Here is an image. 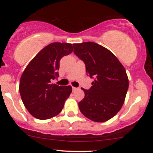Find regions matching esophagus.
Segmentation results:
<instances>
[{"label": "esophagus", "mask_w": 153, "mask_h": 153, "mask_svg": "<svg viewBox=\"0 0 153 153\" xmlns=\"http://www.w3.org/2000/svg\"><path fill=\"white\" fill-rule=\"evenodd\" d=\"M77 89H78V88H75V87H73V91H75V90H77Z\"/></svg>", "instance_id": "1"}]
</instances>
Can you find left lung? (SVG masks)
Listing matches in <instances>:
<instances>
[{
    "mask_svg": "<svg viewBox=\"0 0 153 153\" xmlns=\"http://www.w3.org/2000/svg\"><path fill=\"white\" fill-rule=\"evenodd\" d=\"M74 53L85 64L86 73L94 78L89 90L82 88L85 97L78 103L81 113L96 122L114 117L124 104L129 88L125 68L117 57L95 42L73 44Z\"/></svg>",
    "mask_w": 153,
    "mask_h": 153,
    "instance_id": "obj_1",
    "label": "left lung"
}]
</instances>
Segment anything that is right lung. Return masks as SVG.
I'll use <instances>...</instances> for the list:
<instances>
[{
	"instance_id": "right-lung-1",
	"label": "right lung",
	"mask_w": 153,
	"mask_h": 153,
	"mask_svg": "<svg viewBox=\"0 0 153 153\" xmlns=\"http://www.w3.org/2000/svg\"><path fill=\"white\" fill-rule=\"evenodd\" d=\"M73 50L72 44L51 43L31 59L23 72L19 92L26 109L35 118L51 119L62 110L72 87L59 86L52 80L59 76L61 58Z\"/></svg>"
}]
</instances>
